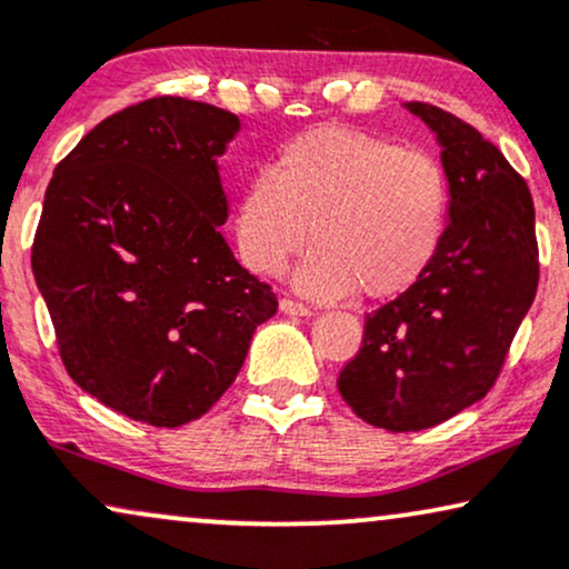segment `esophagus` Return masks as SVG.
I'll list each match as a JSON object with an SVG mask.
<instances>
[{
    "label": "esophagus",
    "instance_id": "obj_1",
    "mask_svg": "<svg viewBox=\"0 0 569 569\" xmlns=\"http://www.w3.org/2000/svg\"><path fill=\"white\" fill-rule=\"evenodd\" d=\"M280 312L307 318V315H312V309H309L307 305H301V301H297V299H280Z\"/></svg>",
    "mask_w": 569,
    "mask_h": 569
}]
</instances>
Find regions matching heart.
Returning <instances> with one entry per match:
<instances>
[{
	"mask_svg": "<svg viewBox=\"0 0 569 569\" xmlns=\"http://www.w3.org/2000/svg\"><path fill=\"white\" fill-rule=\"evenodd\" d=\"M449 181L433 157L347 126L280 147L243 186L236 247L251 272L276 276L307 243L297 272L309 297L391 299L420 280L449 226Z\"/></svg>",
	"mask_w": 569,
	"mask_h": 569,
	"instance_id": "1",
	"label": "heart"
}]
</instances>
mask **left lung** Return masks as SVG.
I'll use <instances>...</instances> for the list:
<instances>
[{"mask_svg":"<svg viewBox=\"0 0 569 569\" xmlns=\"http://www.w3.org/2000/svg\"><path fill=\"white\" fill-rule=\"evenodd\" d=\"M441 143L449 226L417 283L365 318L338 372L357 417L407 433L449 420L491 391L536 299L538 241L528 183L457 114L409 102Z\"/></svg>","mask_w":569,"mask_h":569,"instance_id":"obj_1","label":"left lung"}]
</instances>
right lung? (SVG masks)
<instances>
[{
  "label": "right lung",
  "mask_w": 569,
  "mask_h": 569,
  "mask_svg": "<svg viewBox=\"0 0 569 569\" xmlns=\"http://www.w3.org/2000/svg\"><path fill=\"white\" fill-rule=\"evenodd\" d=\"M239 118L183 97L110 114L54 168L31 247L68 376L157 428L197 420L278 312L220 226L218 157Z\"/></svg>",
  "instance_id": "1"
}]
</instances>
